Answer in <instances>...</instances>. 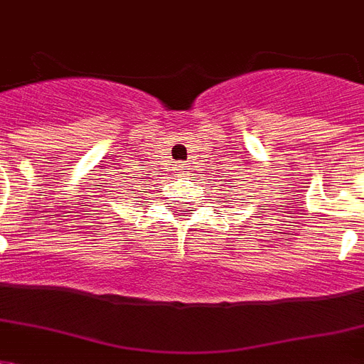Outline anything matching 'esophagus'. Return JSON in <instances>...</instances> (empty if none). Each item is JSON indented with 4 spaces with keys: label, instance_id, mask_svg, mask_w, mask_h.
Returning a JSON list of instances; mask_svg holds the SVG:
<instances>
[{
    "label": "esophagus",
    "instance_id": "esophagus-1",
    "mask_svg": "<svg viewBox=\"0 0 364 364\" xmlns=\"http://www.w3.org/2000/svg\"><path fill=\"white\" fill-rule=\"evenodd\" d=\"M176 167H178L180 175H188V173H189V165L184 164V161H182V164L176 165Z\"/></svg>",
    "mask_w": 364,
    "mask_h": 364
}]
</instances>
